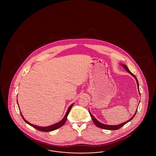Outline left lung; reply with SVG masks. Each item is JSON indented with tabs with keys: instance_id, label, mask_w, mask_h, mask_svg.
I'll return each instance as SVG.
<instances>
[{
	"instance_id": "8db88e82",
	"label": "left lung",
	"mask_w": 156,
	"mask_h": 156,
	"mask_svg": "<svg viewBox=\"0 0 156 156\" xmlns=\"http://www.w3.org/2000/svg\"><path fill=\"white\" fill-rule=\"evenodd\" d=\"M121 66H122L125 69V70H126V71H128V73H129L132 76H133L135 78V79H136V82H137V86H138V90L140 91V90H139V83H138V81L137 80L136 76H134V75L129 70L128 67L126 66L125 65H123V64H121ZM137 110H136V113H135L134 114V115H133L132 117L130 118V119H129L128 121H126V122H125L122 123H121V124H119V125H105V124H104V123H102L99 122V121H98L97 119H95L94 117V116L91 114L90 112H89V113H90V116H91V117L92 118V119H93V122L94 123L95 125L97 127L102 128V129H106V130H118V129H119V128L122 127L123 126V125H125L126 123H128V122L130 121L133 118H134V117L135 116L136 114L137 113Z\"/></svg>"
}]
</instances>
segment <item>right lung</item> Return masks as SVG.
Masks as SVG:
<instances>
[{
  "label": "right lung",
  "mask_w": 156,
  "mask_h": 156,
  "mask_svg": "<svg viewBox=\"0 0 156 156\" xmlns=\"http://www.w3.org/2000/svg\"><path fill=\"white\" fill-rule=\"evenodd\" d=\"M17 103H18V100H17ZM73 105H74V104H71V105L69 106V109L67 110V112H66V114H65V115L64 118H63L61 121H59V122L56 123H55V124H54V125H52L49 126H46V127H41V126H38L34 125H33V124H31V123L28 122L27 121H26V120L24 119V118L23 117V115L22 114V113H21L20 112V113L21 116H22V118L23 119L24 121L26 122L27 123H28V125H30V126H31L32 127H33L34 128H35V129H37L38 130H39V131L44 132H48L53 131V130H56V129H58V128H61V126H62L65 123L66 120H67V115H69V114L70 113V110H71V109L72 108V107H73ZM18 106H19V105H18Z\"/></svg>",
  "instance_id": "obj_1"
}]
</instances>
